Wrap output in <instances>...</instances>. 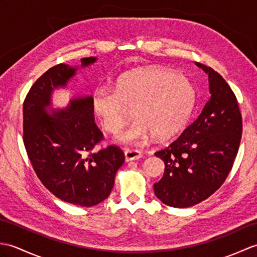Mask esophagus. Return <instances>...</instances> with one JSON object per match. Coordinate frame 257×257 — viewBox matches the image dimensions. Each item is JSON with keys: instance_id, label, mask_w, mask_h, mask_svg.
Segmentation results:
<instances>
[{"instance_id": "obj_1", "label": "esophagus", "mask_w": 257, "mask_h": 257, "mask_svg": "<svg viewBox=\"0 0 257 257\" xmlns=\"http://www.w3.org/2000/svg\"><path fill=\"white\" fill-rule=\"evenodd\" d=\"M124 158L127 162L133 161V160H138L140 158H143V152L136 149H127L124 151Z\"/></svg>"}]
</instances>
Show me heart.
<instances>
[{"instance_id": "b5f03b06", "label": "heart", "mask_w": 257, "mask_h": 257, "mask_svg": "<svg viewBox=\"0 0 257 257\" xmlns=\"http://www.w3.org/2000/svg\"><path fill=\"white\" fill-rule=\"evenodd\" d=\"M195 91L181 75L157 67L132 70L118 78L114 90L97 89L95 112L107 132L119 134L130 120H139L120 139L144 144L152 136L167 139L182 129L192 111Z\"/></svg>"}]
</instances>
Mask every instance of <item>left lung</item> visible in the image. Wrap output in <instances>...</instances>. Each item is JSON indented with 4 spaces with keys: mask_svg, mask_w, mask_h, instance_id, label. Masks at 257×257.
I'll return each instance as SVG.
<instances>
[{
    "mask_svg": "<svg viewBox=\"0 0 257 257\" xmlns=\"http://www.w3.org/2000/svg\"><path fill=\"white\" fill-rule=\"evenodd\" d=\"M195 64L209 75L210 99L173 143L155 154L165 162L155 194L173 207L195 205L219 190L242 138V114L231 87L214 69Z\"/></svg>",
    "mask_w": 257,
    "mask_h": 257,
    "instance_id": "1",
    "label": "left lung"
}]
</instances>
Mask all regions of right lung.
<instances>
[{
	"mask_svg": "<svg viewBox=\"0 0 257 257\" xmlns=\"http://www.w3.org/2000/svg\"><path fill=\"white\" fill-rule=\"evenodd\" d=\"M81 59V67L96 62ZM66 64L53 66L31 87L23 103V141L33 169L45 188L62 201L94 206L106 200L124 162L122 150L94 147L103 139L94 118L92 97L74 98L65 109H51V96L76 73Z\"/></svg>",
	"mask_w": 257,
	"mask_h": 257,
	"instance_id": "right-lung-1",
	"label": "right lung"
}]
</instances>
